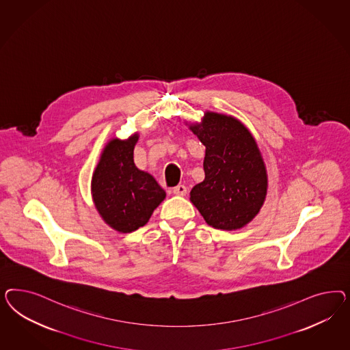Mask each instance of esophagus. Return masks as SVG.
<instances>
[{"label":"esophagus","instance_id":"esophagus-1","mask_svg":"<svg viewBox=\"0 0 350 350\" xmlns=\"http://www.w3.org/2000/svg\"><path fill=\"white\" fill-rule=\"evenodd\" d=\"M173 193L178 195V196H185L187 193V189L185 185H178V186L173 187Z\"/></svg>","mask_w":350,"mask_h":350}]
</instances>
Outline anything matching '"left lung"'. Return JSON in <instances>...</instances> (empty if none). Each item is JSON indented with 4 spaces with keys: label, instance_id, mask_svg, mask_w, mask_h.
Wrapping results in <instances>:
<instances>
[{
    "label": "left lung",
    "instance_id": "1",
    "mask_svg": "<svg viewBox=\"0 0 350 350\" xmlns=\"http://www.w3.org/2000/svg\"><path fill=\"white\" fill-rule=\"evenodd\" d=\"M190 129L206 148L205 180L191 190V202L213 228L244 227L267 193L265 161L254 138L241 122L217 113H206Z\"/></svg>",
    "mask_w": 350,
    "mask_h": 350
}]
</instances>
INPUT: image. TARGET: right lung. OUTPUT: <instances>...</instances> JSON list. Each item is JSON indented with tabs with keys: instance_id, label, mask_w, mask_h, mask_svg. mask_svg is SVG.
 <instances>
[{
	"instance_id": "obj_1",
	"label": "right lung",
	"mask_w": 350,
	"mask_h": 350,
	"mask_svg": "<svg viewBox=\"0 0 350 350\" xmlns=\"http://www.w3.org/2000/svg\"><path fill=\"white\" fill-rule=\"evenodd\" d=\"M137 139V135L111 139L92 176L96 209L119 232H133L145 226L165 198V191L154 177L135 165L133 148Z\"/></svg>"
}]
</instances>
